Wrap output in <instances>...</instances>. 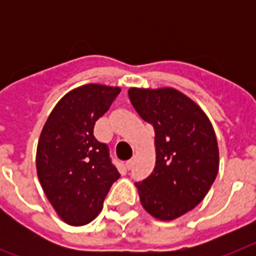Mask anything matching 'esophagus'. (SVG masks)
<instances>
[{
    "mask_svg": "<svg viewBox=\"0 0 256 256\" xmlns=\"http://www.w3.org/2000/svg\"><path fill=\"white\" fill-rule=\"evenodd\" d=\"M132 164H134V160H128V162H126V168H128V170H130V168H132Z\"/></svg>",
    "mask_w": 256,
    "mask_h": 256,
    "instance_id": "1",
    "label": "esophagus"
}]
</instances>
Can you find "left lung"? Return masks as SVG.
Masks as SVG:
<instances>
[{
    "instance_id": "obj_1",
    "label": "left lung",
    "mask_w": 256,
    "mask_h": 256,
    "mask_svg": "<svg viewBox=\"0 0 256 256\" xmlns=\"http://www.w3.org/2000/svg\"><path fill=\"white\" fill-rule=\"evenodd\" d=\"M128 98L156 132V168L136 183L140 203L156 219L172 220L202 202L216 178L214 128L202 108L175 88H132Z\"/></svg>"
}]
</instances>
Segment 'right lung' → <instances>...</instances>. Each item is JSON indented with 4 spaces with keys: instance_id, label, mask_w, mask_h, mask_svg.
Masks as SVG:
<instances>
[{
    "instance_id": "right-lung-1",
    "label": "right lung",
    "mask_w": 256,
    "mask_h": 256,
    "mask_svg": "<svg viewBox=\"0 0 256 256\" xmlns=\"http://www.w3.org/2000/svg\"><path fill=\"white\" fill-rule=\"evenodd\" d=\"M120 88L88 84L62 98L50 112L37 148V174L46 196L72 226L100 214L120 174L108 146L94 136L96 120L108 112Z\"/></svg>"
}]
</instances>
